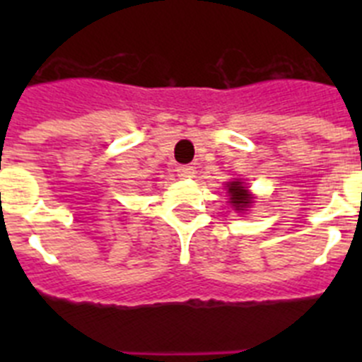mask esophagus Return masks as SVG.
<instances>
[{"instance_id": "1", "label": "esophagus", "mask_w": 362, "mask_h": 362, "mask_svg": "<svg viewBox=\"0 0 362 362\" xmlns=\"http://www.w3.org/2000/svg\"><path fill=\"white\" fill-rule=\"evenodd\" d=\"M194 174H196V168L192 165H181L177 166V175L181 179H188V177H194Z\"/></svg>"}]
</instances>
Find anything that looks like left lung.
<instances>
[{
    "instance_id": "obj_1",
    "label": "left lung",
    "mask_w": 362,
    "mask_h": 362,
    "mask_svg": "<svg viewBox=\"0 0 362 362\" xmlns=\"http://www.w3.org/2000/svg\"><path fill=\"white\" fill-rule=\"evenodd\" d=\"M228 194H230V203L235 206V210H245L250 206L252 196L248 194L241 181H232L228 185Z\"/></svg>"
}]
</instances>
